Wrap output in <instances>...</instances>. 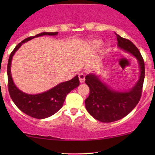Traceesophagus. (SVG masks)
I'll list each match as a JSON object with an SVG mask.
<instances>
[{"label":"esophagus","mask_w":155,"mask_h":155,"mask_svg":"<svg viewBox=\"0 0 155 155\" xmlns=\"http://www.w3.org/2000/svg\"><path fill=\"white\" fill-rule=\"evenodd\" d=\"M79 79L81 83H83L85 80V75L84 74H80L79 75Z\"/></svg>","instance_id":"34e87169"}]
</instances>
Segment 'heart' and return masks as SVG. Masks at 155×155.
<instances>
[{"label": "heart", "mask_w": 155, "mask_h": 155, "mask_svg": "<svg viewBox=\"0 0 155 155\" xmlns=\"http://www.w3.org/2000/svg\"><path fill=\"white\" fill-rule=\"evenodd\" d=\"M90 46L93 49H97L101 46L102 44V41L101 40H93L90 42Z\"/></svg>", "instance_id": "heart-1"}]
</instances>
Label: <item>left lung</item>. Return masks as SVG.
<instances>
[{"label": "left lung", "instance_id": "left-lung-1", "mask_svg": "<svg viewBox=\"0 0 155 155\" xmlns=\"http://www.w3.org/2000/svg\"><path fill=\"white\" fill-rule=\"evenodd\" d=\"M117 35V46L134 55L140 66L138 82L128 92H117L110 89L93 74L85 77V83L90 88V95L85 100V106L90 114L102 122H112L122 119L136 106L142 94L144 81V61L139 50L128 39Z\"/></svg>", "mask_w": 155, "mask_h": 155}]
</instances>
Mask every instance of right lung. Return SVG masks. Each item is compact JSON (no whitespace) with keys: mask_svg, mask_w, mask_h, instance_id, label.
Masks as SVG:
<instances>
[{"mask_svg":"<svg viewBox=\"0 0 155 155\" xmlns=\"http://www.w3.org/2000/svg\"><path fill=\"white\" fill-rule=\"evenodd\" d=\"M44 35H58V33L43 32L35 36H31L24 39L12 51L7 65L8 89L11 98L19 110L28 116L35 119L47 118L59 111L63 106L66 95L79 85V77L78 76H76L72 79L60 83L47 92L36 95L25 93L15 86L11 74V63L13 55L24 43L35 37L42 36Z\"/></svg>","mask_w":155,"mask_h":155,"instance_id":"1","label":"right lung"}]
</instances>
